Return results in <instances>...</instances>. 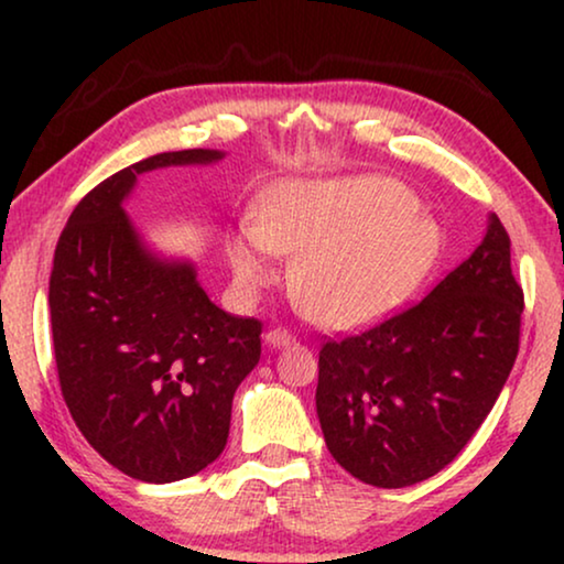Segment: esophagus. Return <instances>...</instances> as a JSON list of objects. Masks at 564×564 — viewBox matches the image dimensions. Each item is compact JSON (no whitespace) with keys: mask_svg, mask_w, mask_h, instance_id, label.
Masks as SVG:
<instances>
[{"mask_svg":"<svg viewBox=\"0 0 564 564\" xmlns=\"http://www.w3.org/2000/svg\"><path fill=\"white\" fill-rule=\"evenodd\" d=\"M264 341L272 346V349H284V346L295 344V336H292L290 330H284V328H272V330H267Z\"/></svg>","mask_w":564,"mask_h":564,"instance_id":"1","label":"esophagus"}]
</instances>
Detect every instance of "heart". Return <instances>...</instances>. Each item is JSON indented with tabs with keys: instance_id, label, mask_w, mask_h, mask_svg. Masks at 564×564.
<instances>
[{
	"instance_id": "1",
	"label": "heart",
	"mask_w": 564,
	"mask_h": 564,
	"mask_svg": "<svg viewBox=\"0 0 564 564\" xmlns=\"http://www.w3.org/2000/svg\"><path fill=\"white\" fill-rule=\"evenodd\" d=\"M267 251L292 259L290 292L303 311L328 328H359L426 280L444 234L413 192L388 176L282 182L259 199L249 230L226 243L246 292L276 276Z\"/></svg>"
}]
</instances>
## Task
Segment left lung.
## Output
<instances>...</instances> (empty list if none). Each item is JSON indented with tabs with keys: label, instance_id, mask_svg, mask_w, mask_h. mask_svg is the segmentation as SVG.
Masks as SVG:
<instances>
[{
	"label": "left lung",
	"instance_id": "left-lung-1",
	"mask_svg": "<svg viewBox=\"0 0 564 564\" xmlns=\"http://www.w3.org/2000/svg\"><path fill=\"white\" fill-rule=\"evenodd\" d=\"M521 313L511 238L490 215L473 257L419 305L323 344L315 408L338 465L375 488H405L454 462L511 375Z\"/></svg>",
	"mask_w": 564,
	"mask_h": 564
}]
</instances>
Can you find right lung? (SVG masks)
Segmentation results:
<instances>
[{
	"instance_id": "right-lung-1",
	"label": "right lung",
	"mask_w": 564,
	"mask_h": 564,
	"mask_svg": "<svg viewBox=\"0 0 564 564\" xmlns=\"http://www.w3.org/2000/svg\"><path fill=\"white\" fill-rule=\"evenodd\" d=\"M223 156L166 151L99 182L74 207L53 257L61 395L84 438L141 482L184 480L220 457L236 388L259 365L261 321L210 303L192 261L156 257L122 199L145 172Z\"/></svg>"
}]
</instances>
